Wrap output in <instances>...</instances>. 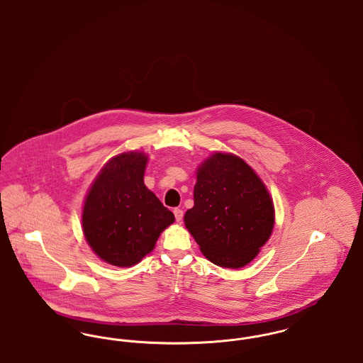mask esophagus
Here are the masks:
<instances>
[{
    "mask_svg": "<svg viewBox=\"0 0 363 363\" xmlns=\"http://www.w3.org/2000/svg\"><path fill=\"white\" fill-rule=\"evenodd\" d=\"M174 216H175V220H177L178 223H181V220H182V218H184V211L179 209V208H175V209H174Z\"/></svg>",
    "mask_w": 363,
    "mask_h": 363,
    "instance_id": "34e87169",
    "label": "esophagus"
}]
</instances>
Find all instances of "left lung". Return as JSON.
Here are the masks:
<instances>
[{
	"label": "left lung",
	"instance_id": "1",
	"mask_svg": "<svg viewBox=\"0 0 363 363\" xmlns=\"http://www.w3.org/2000/svg\"><path fill=\"white\" fill-rule=\"evenodd\" d=\"M185 225L211 262L242 268L259 255L275 223L272 199L238 156L215 152L197 170Z\"/></svg>",
	"mask_w": 363,
	"mask_h": 363
}]
</instances>
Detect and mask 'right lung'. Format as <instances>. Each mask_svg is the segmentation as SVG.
<instances>
[{
    "label": "right lung",
    "mask_w": 363,
    "mask_h": 363,
    "mask_svg": "<svg viewBox=\"0 0 363 363\" xmlns=\"http://www.w3.org/2000/svg\"><path fill=\"white\" fill-rule=\"evenodd\" d=\"M148 162L143 152H123L110 159L88 190L83 231L101 259L116 267H132L148 255L160 233L175 220L144 185Z\"/></svg>",
    "instance_id": "1"
}]
</instances>
